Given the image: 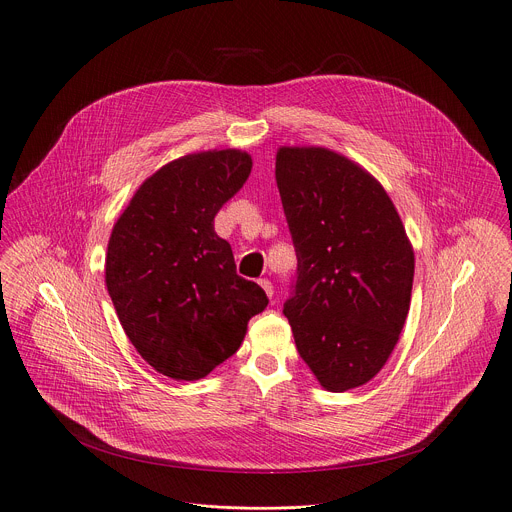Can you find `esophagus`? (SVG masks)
Returning <instances> with one entry per match:
<instances>
[{
	"label": "esophagus",
	"mask_w": 512,
	"mask_h": 512,
	"mask_svg": "<svg viewBox=\"0 0 512 512\" xmlns=\"http://www.w3.org/2000/svg\"><path fill=\"white\" fill-rule=\"evenodd\" d=\"M259 286L265 290V294L271 298V296H274V284H271L267 278H261L259 280Z\"/></svg>",
	"instance_id": "1"
}]
</instances>
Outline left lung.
I'll list each match as a JSON object with an SVG mask.
<instances>
[{
    "label": "left lung",
    "mask_w": 512,
    "mask_h": 512,
    "mask_svg": "<svg viewBox=\"0 0 512 512\" xmlns=\"http://www.w3.org/2000/svg\"><path fill=\"white\" fill-rule=\"evenodd\" d=\"M276 181L296 251L284 315L327 391L368 383L410 311L414 251L385 189L325 148H280Z\"/></svg>",
    "instance_id": "left-lung-1"
}]
</instances>
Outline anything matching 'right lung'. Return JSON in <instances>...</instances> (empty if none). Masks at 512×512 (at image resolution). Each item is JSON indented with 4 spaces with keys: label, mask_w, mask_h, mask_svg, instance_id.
<instances>
[{
    "label": "right lung",
    "mask_w": 512,
    "mask_h": 512,
    "mask_svg": "<svg viewBox=\"0 0 512 512\" xmlns=\"http://www.w3.org/2000/svg\"><path fill=\"white\" fill-rule=\"evenodd\" d=\"M251 156L218 150L162 166L129 201L107 251V290L129 342L158 372L197 381L241 346L265 311L263 288L236 274L214 218L251 173Z\"/></svg>",
    "instance_id": "right-lung-1"
}]
</instances>
